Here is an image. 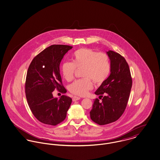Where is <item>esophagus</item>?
<instances>
[{"instance_id":"obj_1","label":"esophagus","mask_w":160,"mask_h":160,"mask_svg":"<svg viewBox=\"0 0 160 160\" xmlns=\"http://www.w3.org/2000/svg\"><path fill=\"white\" fill-rule=\"evenodd\" d=\"M72 99H73V101H78V100L81 99V98L78 97V96H73Z\"/></svg>"}]
</instances>
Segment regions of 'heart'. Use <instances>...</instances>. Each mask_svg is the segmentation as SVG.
I'll use <instances>...</instances> for the list:
<instances>
[{
    "mask_svg": "<svg viewBox=\"0 0 160 160\" xmlns=\"http://www.w3.org/2000/svg\"><path fill=\"white\" fill-rule=\"evenodd\" d=\"M82 79L75 81L69 87L70 92L78 96H85L93 88L92 81L98 84L106 81L110 72L108 56L104 53H97L90 48H81L73 54L72 62L62 65L61 72L64 79L71 81L76 68H82Z\"/></svg>",
    "mask_w": 160,
    "mask_h": 160,
    "instance_id": "heart-1",
    "label": "heart"
}]
</instances>
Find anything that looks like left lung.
I'll list each match as a JSON object with an SVG mask.
<instances>
[{
  "mask_svg": "<svg viewBox=\"0 0 160 160\" xmlns=\"http://www.w3.org/2000/svg\"><path fill=\"white\" fill-rule=\"evenodd\" d=\"M107 54L110 60V75L95 92L102 98V101L95 99L90 112L91 119L99 125L110 124L121 117L127 107L132 85L125 58L112 50Z\"/></svg>",
  "mask_w": 160,
  "mask_h": 160,
  "instance_id": "1",
  "label": "left lung"
}]
</instances>
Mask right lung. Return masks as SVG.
<instances>
[{
    "label": "right lung",
    "instance_id": "add662e5",
    "mask_svg": "<svg viewBox=\"0 0 160 160\" xmlns=\"http://www.w3.org/2000/svg\"><path fill=\"white\" fill-rule=\"evenodd\" d=\"M73 47L52 45L36 56L29 65L25 90L30 108L35 118L47 125L56 126L65 119L72 99L62 95L54 98L55 89L67 92L62 83L59 65Z\"/></svg>",
    "mask_w": 160,
    "mask_h": 160
}]
</instances>
